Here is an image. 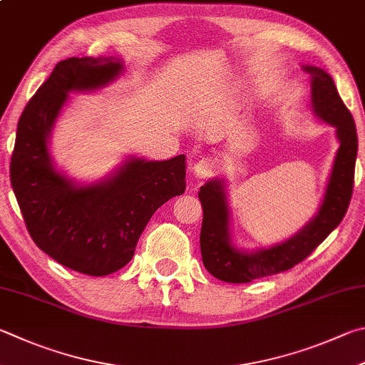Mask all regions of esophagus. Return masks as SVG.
<instances>
[{
    "label": "esophagus",
    "instance_id": "34e87169",
    "mask_svg": "<svg viewBox=\"0 0 365 365\" xmlns=\"http://www.w3.org/2000/svg\"><path fill=\"white\" fill-rule=\"evenodd\" d=\"M215 172H217V164L212 158H204V160H201L195 165V174L197 178H201V180L212 177Z\"/></svg>",
    "mask_w": 365,
    "mask_h": 365
}]
</instances>
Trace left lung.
Returning a JSON list of instances; mask_svg holds the SVG:
<instances>
[{"label":"left lung","instance_id":"left-lung-1","mask_svg":"<svg viewBox=\"0 0 365 365\" xmlns=\"http://www.w3.org/2000/svg\"><path fill=\"white\" fill-rule=\"evenodd\" d=\"M303 70L311 75V105L314 113L334 125L340 140L324 201L313 220L290 240L246 254L231 246L230 210L223 182L205 183L197 193L204 214L200 244L204 267L217 279L241 284L290 269L319 246L346 214L353 195L357 156L354 119L339 96L334 79L326 71L317 67H303Z\"/></svg>","mask_w":365,"mask_h":365}]
</instances>
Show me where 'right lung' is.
<instances>
[{
	"label": "right lung",
	"instance_id": "1",
	"mask_svg": "<svg viewBox=\"0 0 365 365\" xmlns=\"http://www.w3.org/2000/svg\"><path fill=\"white\" fill-rule=\"evenodd\" d=\"M123 71L113 58L70 57L30 98L17 123L11 185L36 246L63 267L107 276L134 257L151 215L185 191V155L130 158L108 180L76 187L52 165L48 138L71 91H94Z\"/></svg>",
	"mask_w": 365,
	"mask_h": 365
}]
</instances>
